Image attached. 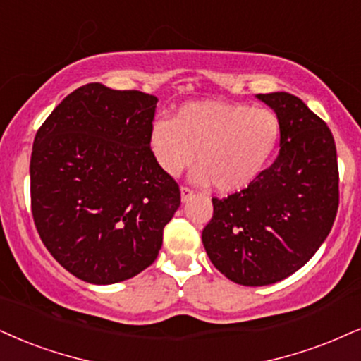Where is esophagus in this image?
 <instances>
[{
  "mask_svg": "<svg viewBox=\"0 0 361 361\" xmlns=\"http://www.w3.org/2000/svg\"><path fill=\"white\" fill-rule=\"evenodd\" d=\"M192 195H194V190H192V189H189V188H185V185H182V188H180V197H182V202L189 201V199L192 197Z\"/></svg>",
  "mask_w": 361,
  "mask_h": 361,
  "instance_id": "34e87169",
  "label": "esophagus"
}]
</instances>
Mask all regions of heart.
<instances>
[{
	"mask_svg": "<svg viewBox=\"0 0 361 361\" xmlns=\"http://www.w3.org/2000/svg\"><path fill=\"white\" fill-rule=\"evenodd\" d=\"M281 135L273 110L228 102H189L173 118L154 120L149 147L155 164L176 177L189 167L197 184L212 182L222 194L249 188L269 162Z\"/></svg>",
	"mask_w": 361,
	"mask_h": 361,
	"instance_id": "1",
	"label": "heart"
}]
</instances>
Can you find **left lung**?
Instances as JSON below:
<instances>
[{
    "mask_svg": "<svg viewBox=\"0 0 361 361\" xmlns=\"http://www.w3.org/2000/svg\"><path fill=\"white\" fill-rule=\"evenodd\" d=\"M281 123L278 157L241 192L212 199L202 231L212 264L243 286H266L305 266L335 222L336 145L326 123L298 97L261 93Z\"/></svg>",
    "mask_w": 361,
    "mask_h": 361,
    "instance_id": "8db88e82",
    "label": "left lung"
}]
</instances>
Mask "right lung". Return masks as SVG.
Listing matches in <instances>:
<instances>
[{
  "label": "right lung",
  "instance_id": "add662e5",
  "mask_svg": "<svg viewBox=\"0 0 361 361\" xmlns=\"http://www.w3.org/2000/svg\"><path fill=\"white\" fill-rule=\"evenodd\" d=\"M157 97L87 83L38 128L31 212L50 255L77 278L114 284L149 268L180 190L149 147Z\"/></svg>",
  "mask_w": 361,
  "mask_h": 361
}]
</instances>
